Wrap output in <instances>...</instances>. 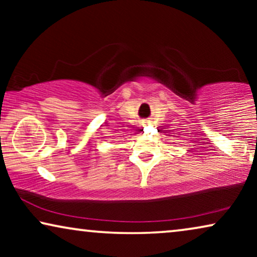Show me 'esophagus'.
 <instances>
[{
    "label": "esophagus",
    "mask_w": 257,
    "mask_h": 257,
    "mask_svg": "<svg viewBox=\"0 0 257 257\" xmlns=\"http://www.w3.org/2000/svg\"><path fill=\"white\" fill-rule=\"evenodd\" d=\"M145 125H149V122H146V124Z\"/></svg>",
    "instance_id": "34e87169"
}]
</instances>
